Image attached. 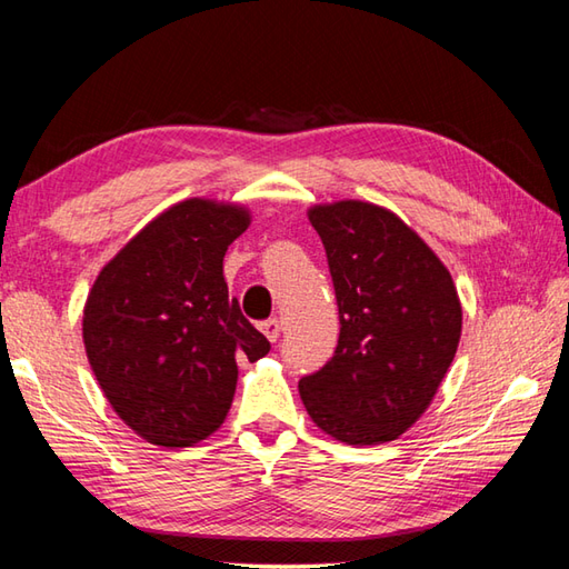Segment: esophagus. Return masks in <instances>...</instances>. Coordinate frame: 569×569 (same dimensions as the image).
<instances>
[{"mask_svg":"<svg viewBox=\"0 0 569 569\" xmlns=\"http://www.w3.org/2000/svg\"><path fill=\"white\" fill-rule=\"evenodd\" d=\"M281 330H283V326H281V320H278V318H269V320L261 322V332L271 342H276L278 338H281Z\"/></svg>","mask_w":569,"mask_h":569,"instance_id":"esophagus-1","label":"esophagus"}]
</instances>
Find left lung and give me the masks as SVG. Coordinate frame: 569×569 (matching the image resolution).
<instances>
[{
	"mask_svg": "<svg viewBox=\"0 0 569 569\" xmlns=\"http://www.w3.org/2000/svg\"><path fill=\"white\" fill-rule=\"evenodd\" d=\"M340 313L332 358L298 382L310 419L345 443H385L425 415L461 338L451 273L402 219L358 199L318 204Z\"/></svg>",
	"mask_w": 569,
	"mask_h": 569,
	"instance_id": "obj_1",
	"label": "left lung"
}]
</instances>
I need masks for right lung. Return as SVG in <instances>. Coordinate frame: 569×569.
Listing matches in <instances>:
<instances>
[{
    "mask_svg": "<svg viewBox=\"0 0 569 569\" xmlns=\"http://www.w3.org/2000/svg\"><path fill=\"white\" fill-rule=\"evenodd\" d=\"M249 221L243 207L184 199L136 233L88 293V362L116 415L154 447L214 433L237 392V360L271 350L224 281V253Z\"/></svg>",
    "mask_w": 569,
    "mask_h": 569,
    "instance_id": "obj_1",
    "label": "right lung"
}]
</instances>
